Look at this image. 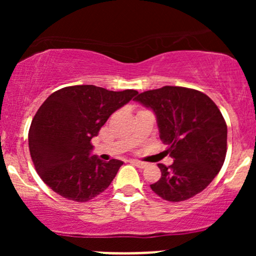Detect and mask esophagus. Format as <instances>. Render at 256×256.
I'll list each match as a JSON object with an SVG mask.
<instances>
[{"label":"esophagus","mask_w":256,"mask_h":256,"mask_svg":"<svg viewBox=\"0 0 256 256\" xmlns=\"http://www.w3.org/2000/svg\"><path fill=\"white\" fill-rule=\"evenodd\" d=\"M132 164H134V166H137L138 168H144V167L148 166V164L146 162H142V161H137V160H132Z\"/></svg>","instance_id":"obj_1"}]
</instances>
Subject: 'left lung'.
<instances>
[{
	"label": "left lung",
	"instance_id": "left-lung-1",
	"mask_svg": "<svg viewBox=\"0 0 256 256\" xmlns=\"http://www.w3.org/2000/svg\"><path fill=\"white\" fill-rule=\"evenodd\" d=\"M136 101L154 110L171 166L150 188L161 198L180 202L204 190L224 165L228 126L218 106L201 91L166 86L140 92Z\"/></svg>",
	"mask_w": 256,
	"mask_h": 256
}]
</instances>
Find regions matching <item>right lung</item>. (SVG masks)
<instances>
[{
    "label": "right lung",
    "mask_w": 256,
    "mask_h": 256,
    "mask_svg": "<svg viewBox=\"0 0 256 256\" xmlns=\"http://www.w3.org/2000/svg\"><path fill=\"white\" fill-rule=\"evenodd\" d=\"M137 94L131 89L73 85L55 91L43 102L28 130V148L38 176L52 192L86 202L110 186L122 161L104 162L90 156V140Z\"/></svg>",
    "instance_id": "add662e5"
}]
</instances>
